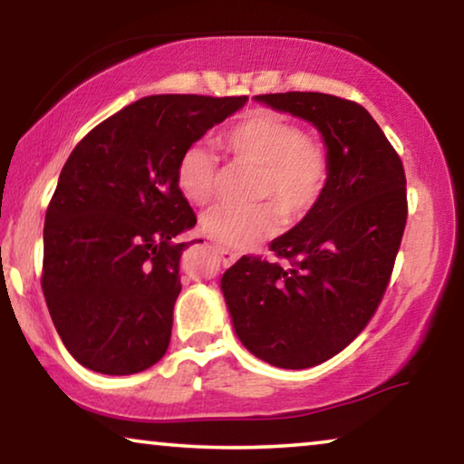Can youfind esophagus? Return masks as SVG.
Instances as JSON below:
<instances>
[{
	"instance_id": "1",
	"label": "esophagus",
	"mask_w": 464,
	"mask_h": 464,
	"mask_svg": "<svg viewBox=\"0 0 464 464\" xmlns=\"http://www.w3.org/2000/svg\"><path fill=\"white\" fill-rule=\"evenodd\" d=\"M215 251H218V256L224 266H232L238 259V253L226 249V246H215Z\"/></svg>"
}]
</instances>
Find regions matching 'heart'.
<instances>
[{"mask_svg": "<svg viewBox=\"0 0 464 464\" xmlns=\"http://www.w3.org/2000/svg\"><path fill=\"white\" fill-rule=\"evenodd\" d=\"M219 145L237 164L257 169L256 198L268 200L249 208L215 207L202 215V232L219 245L234 249L256 246L278 232L281 210L287 219H300L313 211L325 192V145L304 135L300 126L281 113H245L219 137ZM175 183L189 205H207L218 188V158L202 145H189L177 160Z\"/></svg>", "mask_w": 464, "mask_h": 464, "instance_id": "obj_1", "label": "heart"}]
</instances>
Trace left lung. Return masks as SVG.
<instances>
[{
    "instance_id": "obj_1",
    "label": "left lung",
    "mask_w": 464,
    "mask_h": 464,
    "mask_svg": "<svg viewBox=\"0 0 464 464\" xmlns=\"http://www.w3.org/2000/svg\"><path fill=\"white\" fill-rule=\"evenodd\" d=\"M256 99L319 129L329 181L313 211L270 243L287 266L243 256L226 270L221 291L246 351L306 370L344 351L382 302L408 221L405 170L354 101L323 92Z\"/></svg>"
}]
</instances>
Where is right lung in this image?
Returning <instances> with one entry per match:
<instances>
[{
  "label": "right lung",
  "mask_w": 464,
  "mask_h": 464,
  "mask_svg": "<svg viewBox=\"0 0 464 464\" xmlns=\"http://www.w3.org/2000/svg\"><path fill=\"white\" fill-rule=\"evenodd\" d=\"M245 103L151 94L94 126L67 158L44 221L42 291L63 344L88 370L129 376L167 353L189 245L175 238L196 224L177 160Z\"/></svg>",
  "instance_id": "obj_1"
}]
</instances>
